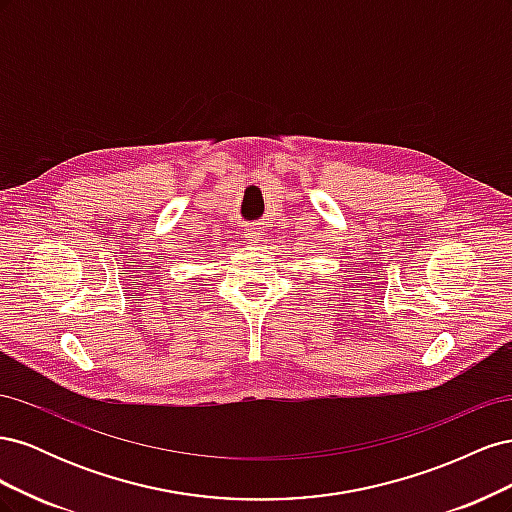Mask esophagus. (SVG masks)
Here are the masks:
<instances>
[{
	"mask_svg": "<svg viewBox=\"0 0 512 512\" xmlns=\"http://www.w3.org/2000/svg\"><path fill=\"white\" fill-rule=\"evenodd\" d=\"M260 235H262V228L252 226V228H247L245 239H247V243H258V241H260Z\"/></svg>",
	"mask_w": 512,
	"mask_h": 512,
	"instance_id": "34e87169",
	"label": "esophagus"
}]
</instances>
